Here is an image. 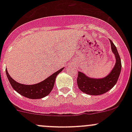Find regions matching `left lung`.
<instances>
[{
    "label": "left lung",
    "mask_w": 132,
    "mask_h": 132,
    "mask_svg": "<svg viewBox=\"0 0 132 132\" xmlns=\"http://www.w3.org/2000/svg\"><path fill=\"white\" fill-rule=\"evenodd\" d=\"M111 50L115 55L116 63L111 71L103 78H91L78 71L77 85L79 89L89 95H100L111 89L117 83L121 70V61L116 47L110 39Z\"/></svg>",
    "instance_id": "8db88e82"
}]
</instances>
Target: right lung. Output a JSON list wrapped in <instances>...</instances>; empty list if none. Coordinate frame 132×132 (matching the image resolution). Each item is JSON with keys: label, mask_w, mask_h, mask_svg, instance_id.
I'll return each instance as SVG.
<instances>
[{"label": "right lung", "mask_w": 132, "mask_h": 132, "mask_svg": "<svg viewBox=\"0 0 132 132\" xmlns=\"http://www.w3.org/2000/svg\"><path fill=\"white\" fill-rule=\"evenodd\" d=\"M64 68L60 69L42 82L32 85H25L18 83L9 75L7 69L6 70V73L9 83L17 93L30 99H41L50 94L54 87L57 75L61 73Z\"/></svg>", "instance_id": "add662e5"}]
</instances>
